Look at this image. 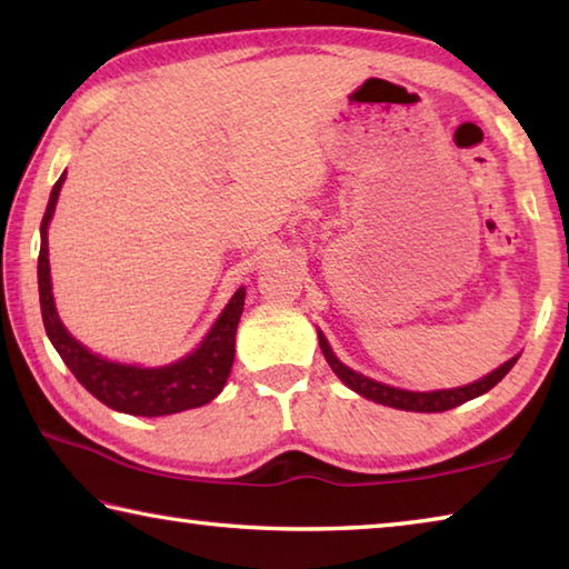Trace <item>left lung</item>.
Wrapping results in <instances>:
<instances>
[{
  "label": "left lung",
  "instance_id": "8db88e82",
  "mask_svg": "<svg viewBox=\"0 0 569 569\" xmlns=\"http://www.w3.org/2000/svg\"><path fill=\"white\" fill-rule=\"evenodd\" d=\"M319 343H321V351L326 356V361H329L331 369L336 371V377H339L346 387L353 389L356 393H361V397L371 399V401H379V403H387V407L393 409H403V411H447V409H455L459 403H465L475 397H481V393H487L492 387H497L499 381H502L509 369L517 363V356L515 359L505 361L499 369H495L489 377L479 379L475 383H469V387H459V389H445V391H403V389H393L387 387V383H379L369 377H361V373L351 371L349 366H343L339 359H336L331 346L326 343L323 333H319Z\"/></svg>",
  "mask_w": 569,
  "mask_h": 569
}]
</instances>
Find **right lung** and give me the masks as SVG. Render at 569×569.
Wrapping results in <instances>:
<instances>
[{
  "instance_id": "1",
  "label": "right lung",
  "mask_w": 569,
  "mask_h": 569,
  "mask_svg": "<svg viewBox=\"0 0 569 569\" xmlns=\"http://www.w3.org/2000/svg\"><path fill=\"white\" fill-rule=\"evenodd\" d=\"M64 176L54 182L50 203L42 218V248L37 278H40V306L44 331L50 336L57 353L70 366L74 379L88 389L94 399L114 411L132 413V417H166L186 409L203 407L223 391L230 366L236 359V331L240 313H243L246 288H238L220 313L206 341L186 359H180L162 369H140V366H124L104 361L90 353L80 341H74L54 311L52 281H50V258H47V226H50L57 198H60Z\"/></svg>"
}]
</instances>
